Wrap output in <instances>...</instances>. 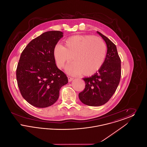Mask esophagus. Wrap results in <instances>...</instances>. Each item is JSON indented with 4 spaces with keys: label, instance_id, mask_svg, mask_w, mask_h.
Instances as JSON below:
<instances>
[{
    "label": "esophagus",
    "instance_id": "esophagus-1",
    "mask_svg": "<svg viewBox=\"0 0 147 147\" xmlns=\"http://www.w3.org/2000/svg\"><path fill=\"white\" fill-rule=\"evenodd\" d=\"M68 81L69 82H71V81H72L73 80V78H72V77H68Z\"/></svg>",
    "mask_w": 147,
    "mask_h": 147
}]
</instances>
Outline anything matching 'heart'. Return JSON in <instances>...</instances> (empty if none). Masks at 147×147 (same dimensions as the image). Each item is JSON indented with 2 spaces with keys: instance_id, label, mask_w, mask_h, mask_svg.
<instances>
[{
  "instance_id": "1",
  "label": "heart",
  "mask_w": 147,
  "mask_h": 147,
  "mask_svg": "<svg viewBox=\"0 0 147 147\" xmlns=\"http://www.w3.org/2000/svg\"><path fill=\"white\" fill-rule=\"evenodd\" d=\"M106 55V46L100 37L91 35H74L67 38L64 47L57 45L53 56L58 68L62 69L71 58L74 61L67 68L72 75L85 76L95 73L102 65Z\"/></svg>"
}]
</instances>
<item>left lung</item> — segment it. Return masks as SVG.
Wrapping results in <instances>:
<instances>
[{
  "instance_id": "left-lung-1",
  "label": "left lung",
  "mask_w": 147,
  "mask_h": 147,
  "mask_svg": "<svg viewBox=\"0 0 147 147\" xmlns=\"http://www.w3.org/2000/svg\"><path fill=\"white\" fill-rule=\"evenodd\" d=\"M98 33L107 45L105 61L94 75L83 78L85 88L79 94L80 100L90 106H99L106 104L116 90L121 76V59L116 45L107 37L98 31Z\"/></svg>"
}]
</instances>
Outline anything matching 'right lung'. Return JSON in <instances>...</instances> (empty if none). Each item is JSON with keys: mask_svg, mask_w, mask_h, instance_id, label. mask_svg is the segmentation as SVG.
Returning <instances> with one entry per match:
<instances>
[{"mask_svg": "<svg viewBox=\"0 0 147 147\" xmlns=\"http://www.w3.org/2000/svg\"><path fill=\"white\" fill-rule=\"evenodd\" d=\"M63 37L59 31H50L33 39L21 53L16 76L23 98L30 104L45 108L55 104L68 78L59 69L53 51Z\"/></svg>", "mask_w": 147, "mask_h": 147, "instance_id": "obj_1", "label": "right lung"}]
</instances>
